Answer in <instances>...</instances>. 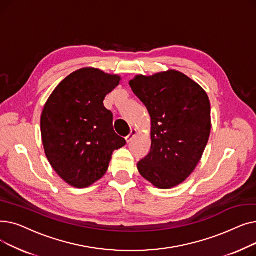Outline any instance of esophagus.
<instances>
[{"label":"esophagus","mask_w":256,"mask_h":256,"mask_svg":"<svg viewBox=\"0 0 256 256\" xmlns=\"http://www.w3.org/2000/svg\"><path fill=\"white\" fill-rule=\"evenodd\" d=\"M136 135H137V130H130V135L126 137V142H128V143H130L134 138H135V136H136Z\"/></svg>","instance_id":"obj_1"}]
</instances>
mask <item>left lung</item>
<instances>
[{"label":"left lung","instance_id":"left-lung-1","mask_svg":"<svg viewBox=\"0 0 256 256\" xmlns=\"http://www.w3.org/2000/svg\"><path fill=\"white\" fill-rule=\"evenodd\" d=\"M130 86L152 119L150 152L138 170L158 189H170L190 176L204 154L212 128L208 96L176 70L140 74Z\"/></svg>","mask_w":256,"mask_h":256}]
</instances>
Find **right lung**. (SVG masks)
I'll return each mask as SVG.
<instances>
[{
  "label": "right lung",
  "mask_w": 256,
  "mask_h": 256,
  "mask_svg": "<svg viewBox=\"0 0 256 256\" xmlns=\"http://www.w3.org/2000/svg\"><path fill=\"white\" fill-rule=\"evenodd\" d=\"M120 80L92 67L78 70L62 80L44 104L40 128L46 156L58 176L74 188L100 180L113 152L126 143L114 132L113 114L104 106Z\"/></svg>",
  "instance_id": "right-lung-1"
}]
</instances>
